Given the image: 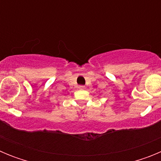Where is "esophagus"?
Wrapping results in <instances>:
<instances>
[{
    "label": "esophagus",
    "mask_w": 161,
    "mask_h": 161,
    "mask_svg": "<svg viewBox=\"0 0 161 161\" xmlns=\"http://www.w3.org/2000/svg\"><path fill=\"white\" fill-rule=\"evenodd\" d=\"M80 89H85V86H84V85H80Z\"/></svg>",
    "instance_id": "1"
}]
</instances>
